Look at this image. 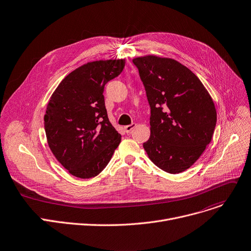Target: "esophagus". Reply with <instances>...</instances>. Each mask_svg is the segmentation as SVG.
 Here are the masks:
<instances>
[{"mask_svg": "<svg viewBox=\"0 0 251 251\" xmlns=\"http://www.w3.org/2000/svg\"><path fill=\"white\" fill-rule=\"evenodd\" d=\"M136 127V124L135 123H132L131 125H127V126H125V131H126V133H130L133 129H134Z\"/></svg>", "mask_w": 251, "mask_h": 251, "instance_id": "obj_1", "label": "esophagus"}]
</instances>
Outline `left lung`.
I'll return each mask as SVG.
<instances>
[{"instance_id":"1","label":"left lung","mask_w":251,"mask_h":251,"mask_svg":"<svg viewBox=\"0 0 251 251\" xmlns=\"http://www.w3.org/2000/svg\"><path fill=\"white\" fill-rule=\"evenodd\" d=\"M132 61L150 107V137L143 147L159 169L179 174L211 142L217 121L212 98L197 75L175 59L148 55Z\"/></svg>"}]
</instances>
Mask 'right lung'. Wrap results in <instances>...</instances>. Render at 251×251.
Here are the masks:
<instances>
[{
    "instance_id": "add662e5",
    "label": "right lung",
    "mask_w": 251,
    "mask_h": 251,
    "mask_svg": "<svg viewBox=\"0 0 251 251\" xmlns=\"http://www.w3.org/2000/svg\"><path fill=\"white\" fill-rule=\"evenodd\" d=\"M124 66V59L83 64L66 75L50 98L44 116L47 142L63 168L76 177L98 176L121 141L109 121L103 93Z\"/></svg>"
}]
</instances>
